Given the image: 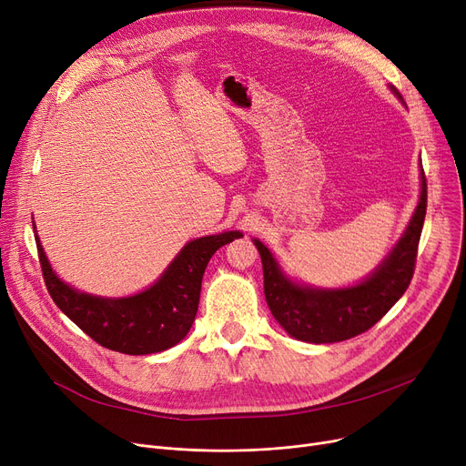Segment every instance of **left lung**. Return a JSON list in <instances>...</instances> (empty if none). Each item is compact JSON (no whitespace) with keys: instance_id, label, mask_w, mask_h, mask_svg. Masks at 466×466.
Here are the masks:
<instances>
[{"instance_id":"obj_1","label":"left lung","mask_w":466,"mask_h":466,"mask_svg":"<svg viewBox=\"0 0 466 466\" xmlns=\"http://www.w3.org/2000/svg\"><path fill=\"white\" fill-rule=\"evenodd\" d=\"M393 94L404 104L395 86ZM427 213V179L421 166V194L410 223L376 270L351 287L321 289L292 281L260 239H253L264 272V297L285 332L309 344L344 341L372 329L408 289Z\"/></svg>"}]
</instances>
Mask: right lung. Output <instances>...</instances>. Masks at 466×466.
<instances>
[{
    "instance_id": "add662e5",
    "label": "right lung",
    "mask_w": 466,
    "mask_h": 466,
    "mask_svg": "<svg viewBox=\"0 0 466 466\" xmlns=\"http://www.w3.org/2000/svg\"><path fill=\"white\" fill-rule=\"evenodd\" d=\"M241 236L228 230L188 241L151 287L122 299L96 297L67 285L55 274L39 236L35 243L48 295L73 323L107 350L151 355L174 348L188 334L209 258Z\"/></svg>"
}]
</instances>
